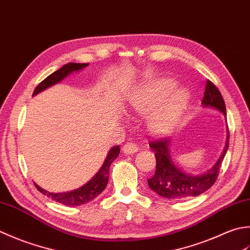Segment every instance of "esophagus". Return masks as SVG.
Listing matches in <instances>:
<instances>
[{
    "instance_id": "1",
    "label": "esophagus",
    "mask_w": 250,
    "mask_h": 250,
    "mask_svg": "<svg viewBox=\"0 0 250 250\" xmlns=\"http://www.w3.org/2000/svg\"><path fill=\"white\" fill-rule=\"evenodd\" d=\"M122 152L127 155L134 154L136 152H138V146H137L135 144H126L122 146Z\"/></svg>"
}]
</instances>
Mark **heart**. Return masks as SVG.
I'll return each instance as SVG.
<instances>
[{
  "label": "heart",
  "instance_id": "b5f03b06",
  "mask_svg": "<svg viewBox=\"0 0 250 250\" xmlns=\"http://www.w3.org/2000/svg\"><path fill=\"white\" fill-rule=\"evenodd\" d=\"M176 83L169 79L149 82L136 91L131 98L130 109L136 115L146 116L147 128L154 135H166L179 123L189 104V93L176 89Z\"/></svg>",
  "mask_w": 250,
  "mask_h": 250
}]
</instances>
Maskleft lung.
Wrapping results in <instances>:
<instances>
[{"instance_id": "obj_1", "label": "left lung", "mask_w": 250, "mask_h": 250, "mask_svg": "<svg viewBox=\"0 0 250 250\" xmlns=\"http://www.w3.org/2000/svg\"><path fill=\"white\" fill-rule=\"evenodd\" d=\"M202 105L204 108H211L219 111L227 119L225 101H223L220 91L210 81L206 82ZM227 132L226 146L220 157L210 169L204 171L200 175H192L186 172L176 164L170 153V140L161 139L159 141L151 142L149 146L152 151L155 152L156 170L154 176L147 179V185L150 189L154 191L156 194L168 198V200H185V198H190L206 192L216 182L222 161L228 151L229 137H230L228 128Z\"/></svg>"}]
</instances>
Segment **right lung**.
I'll return each mask as SVG.
<instances>
[{
  "mask_svg": "<svg viewBox=\"0 0 250 250\" xmlns=\"http://www.w3.org/2000/svg\"><path fill=\"white\" fill-rule=\"evenodd\" d=\"M87 65L88 63H76V62H69L67 64H64L63 67H61L59 70L55 71L54 73L48 75L46 79L42 81V82L37 86V88L34 89L33 96L38 95L39 93H41V91L50 87V86L61 82V81H62L64 78H67V76L70 75L71 73L76 72V71H80V70H83L84 68L87 67ZM119 154H120V146H115L113 147H111L103 166H101L100 169L97 171V174L91 178L88 182H86L84 186L80 187L75 190L54 193V192H48L46 190L42 189V188L39 187L37 183H34V185L41 193H43L44 195H46L47 197L52 198V200L56 202L62 204V205H65V206L83 205V204L93 201L95 197L98 196L100 193L105 189L109 180L110 166L116 157L119 156Z\"/></svg>",
  "mask_w": 250,
  "mask_h": 250,
  "instance_id": "right-lung-1",
  "label": "right lung"
}]
</instances>
